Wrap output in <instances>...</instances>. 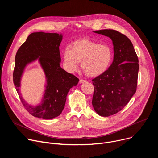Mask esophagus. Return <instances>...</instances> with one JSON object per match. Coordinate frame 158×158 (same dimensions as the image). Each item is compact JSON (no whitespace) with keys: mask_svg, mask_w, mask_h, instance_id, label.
Instances as JSON below:
<instances>
[{"mask_svg":"<svg viewBox=\"0 0 158 158\" xmlns=\"http://www.w3.org/2000/svg\"><path fill=\"white\" fill-rule=\"evenodd\" d=\"M86 82V81H85V80H84V79H81L79 80V83H84V82Z\"/></svg>","mask_w":158,"mask_h":158,"instance_id":"34e87169","label":"esophagus"}]
</instances>
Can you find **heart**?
<instances>
[{
  "label": "heart",
  "mask_w": 158,
  "mask_h": 158,
  "mask_svg": "<svg viewBox=\"0 0 158 158\" xmlns=\"http://www.w3.org/2000/svg\"><path fill=\"white\" fill-rule=\"evenodd\" d=\"M112 57L113 52L108 45L87 39L74 41L71 49L65 48L62 52L64 66L67 71H76L81 62L82 69L90 77L103 74L109 68Z\"/></svg>",
  "instance_id": "obj_1"
}]
</instances>
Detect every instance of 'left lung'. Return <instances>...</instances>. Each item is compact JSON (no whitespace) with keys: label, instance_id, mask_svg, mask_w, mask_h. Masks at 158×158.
Instances as JSON below:
<instances>
[{"label":"left lung","instance_id":"obj_1","mask_svg":"<svg viewBox=\"0 0 158 158\" xmlns=\"http://www.w3.org/2000/svg\"><path fill=\"white\" fill-rule=\"evenodd\" d=\"M94 32L109 37L114 46V59L108 69L93 79V106L97 113L108 117L118 113L136 91L139 60L131 41L112 29Z\"/></svg>","mask_w":158,"mask_h":158}]
</instances>
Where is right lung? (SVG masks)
<instances>
[{
  "mask_svg": "<svg viewBox=\"0 0 158 158\" xmlns=\"http://www.w3.org/2000/svg\"><path fill=\"white\" fill-rule=\"evenodd\" d=\"M62 35L43 32L31 34L15 55L13 81L20 99L29 113L38 118L52 119L59 116L64 108L71 88L77 85L79 79L67 73L60 66L59 46ZM38 60L46 75V90L41 102L32 106L19 92L20 79L25 66Z\"/></svg>",
  "mask_w": 158,
  "mask_h": 158,
  "instance_id": "add662e5",
  "label": "right lung"
}]
</instances>
